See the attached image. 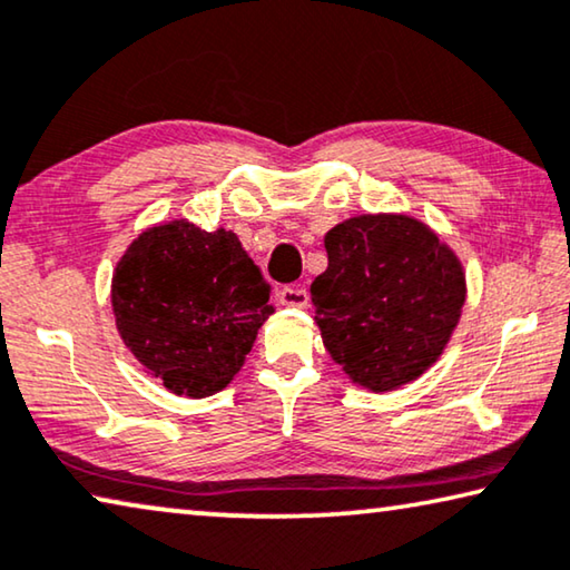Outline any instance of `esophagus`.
Wrapping results in <instances>:
<instances>
[{
  "instance_id": "esophagus-1",
  "label": "esophagus",
  "mask_w": 570,
  "mask_h": 570,
  "mask_svg": "<svg viewBox=\"0 0 570 570\" xmlns=\"http://www.w3.org/2000/svg\"><path fill=\"white\" fill-rule=\"evenodd\" d=\"M277 301L287 308H305L308 305V293L301 285H285L277 291Z\"/></svg>"
}]
</instances>
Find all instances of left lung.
<instances>
[{"mask_svg":"<svg viewBox=\"0 0 570 570\" xmlns=\"http://www.w3.org/2000/svg\"><path fill=\"white\" fill-rule=\"evenodd\" d=\"M323 244L328 267L313 279L311 303L328 354L372 392L413 382L461 318V262L407 216H354Z\"/></svg>","mask_w":570,"mask_h":570,"instance_id":"8db88e82","label":"left lung"}]
</instances>
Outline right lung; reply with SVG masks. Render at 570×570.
Returning <instances> with one entry per match:
<instances>
[{
  "label": "right lung",
  "mask_w": 570,
  "mask_h": 570,
  "mask_svg": "<svg viewBox=\"0 0 570 570\" xmlns=\"http://www.w3.org/2000/svg\"><path fill=\"white\" fill-rule=\"evenodd\" d=\"M269 283L236 234L170 222L147 229L111 279L117 328L175 395L208 397L242 370L269 315Z\"/></svg>",
  "instance_id": "obj_1"
}]
</instances>
